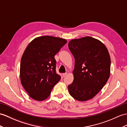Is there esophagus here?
I'll return each instance as SVG.
<instances>
[{
  "label": "esophagus",
  "instance_id": "1",
  "mask_svg": "<svg viewBox=\"0 0 127 127\" xmlns=\"http://www.w3.org/2000/svg\"><path fill=\"white\" fill-rule=\"evenodd\" d=\"M67 75V73H64V74H63V75L64 77H65Z\"/></svg>",
  "mask_w": 127,
  "mask_h": 127
}]
</instances>
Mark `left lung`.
<instances>
[{
	"label": "left lung",
	"instance_id": "left-lung-1",
	"mask_svg": "<svg viewBox=\"0 0 127 127\" xmlns=\"http://www.w3.org/2000/svg\"><path fill=\"white\" fill-rule=\"evenodd\" d=\"M68 48L75 59L74 81L68 88L75 99H91L106 85L109 78L110 58L106 46L91 36L73 39Z\"/></svg>",
	"mask_w": 127,
	"mask_h": 127
}]
</instances>
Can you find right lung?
Here are the masks:
<instances>
[{"label": "right lung", "mask_w": 127, "mask_h": 127, "mask_svg": "<svg viewBox=\"0 0 127 127\" xmlns=\"http://www.w3.org/2000/svg\"><path fill=\"white\" fill-rule=\"evenodd\" d=\"M66 43L65 39L42 36L34 39L25 50L20 63V80L33 99H46L60 81L54 56Z\"/></svg>", "instance_id": "1"}]
</instances>
